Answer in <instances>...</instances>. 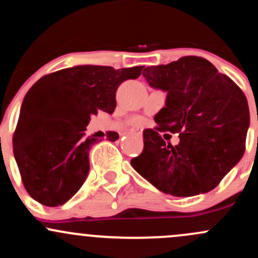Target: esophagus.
I'll list each match as a JSON object with an SVG mask.
<instances>
[{
    "label": "esophagus",
    "instance_id": "esophagus-1",
    "mask_svg": "<svg viewBox=\"0 0 258 258\" xmlns=\"http://www.w3.org/2000/svg\"><path fill=\"white\" fill-rule=\"evenodd\" d=\"M132 134H135V135H138V137H140L141 132H132Z\"/></svg>",
    "mask_w": 258,
    "mask_h": 258
}]
</instances>
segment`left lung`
Returning <instances> with one entry per match:
<instances>
[{"mask_svg":"<svg viewBox=\"0 0 258 258\" xmlns=\"http://www.w3.org/2000/svg\"><path fill=\"white\" fill-rule=\"evenodd\" d=\"M143 76L167 96L155 115L159 126L144 130V150L132 160L134 170L166 195L214 189L245 152L250 110L243 92L199 56L150 66ZM166 130L179 134L178 146L159 137Z\"/></svg>","mask_w":258,"mask_h":258,"instance_id":"1","label":"left lung"}]
</instances>
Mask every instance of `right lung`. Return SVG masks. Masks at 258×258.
Returning <instances> with one entry per match:
<instances>
[{
    "mask_svg": "<svg viewBox=\"0 0 258 258\" xmlns=\"http://www.w3.org/2000/svg\"><path fill=\"white\" fill-rule=\"evenodd\" d=\"M143 68L79 65L33 85L13 134L16 162L33 199L57 207L76 195L90 171L91 146L98 143V138L86 137L91 115L98 110L112 114L118 86L138 79ZM108 138L115 141L119 135L109 133Z\"/></svg>",
    "mask_w": 258,
    "mask_h": 258,
    "instance_id": "add662e5",
    "label": "right lung"
}]
</instances>
